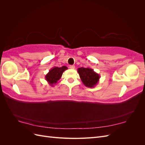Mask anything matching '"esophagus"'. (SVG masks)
<instances>
[{
    "label": "esophagus",
    "mask_w": 145,
    "mask_h": 145,
    "mask_svg": "<svg viewBox=\"0 0 145 145\" xmlns=\"http://www.w3.org/2000/svg\"><path fill=\"white\" fill-rule=\"evenodd\" d=\"M69 68L70 69H75V66H74V65H70L69 66Z\"/></svg>",
    "instance_id": "1"
}]
</instances>
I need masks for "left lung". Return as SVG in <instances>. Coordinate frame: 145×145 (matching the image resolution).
Returning <instances> with one entry per match:
<instances>
[{
    "label": "left lung",
    "instance_id": "1",
    "mask_svg": "<svg viewBox=\"0 0 145 145\" xmlns=\"http://www.w3.org/2000/svg\"><path fill=\"white\" fill-rule=\"evenodd\" d=\"M80 79L84 85L88 88H93L97 85L100 76L90 68H79L77 69Z\"/></svg>",
    "mask_w": 145,
    "mask_h": 145
}]
</instances>
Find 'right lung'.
<instances>
[{
  "mask_svg": "<svg viewBox=\"0 0 145 145\" xmlns=\"http://www.w3.org/2000/svg\"><path fill=\"white\" fill-rule=\"evenodd\" d=\"M67 69L68 68L65 66H63L60 68L57 67L52 68L45 76V80L50 86H53L57 83V81L60 80L63 72Z\"/></svg>",
  "mask_w": 145,
  "mask_h": 145,
  "instance_id": "right-lung-1",
  "label": "right lung"
}]
</instances>
